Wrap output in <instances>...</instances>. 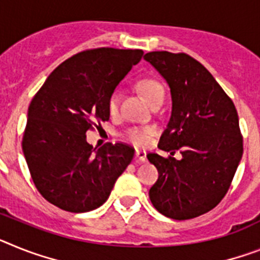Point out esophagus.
Masks as SVG:
<instances>
[{
	"mask_svg": "<svg viewBox=\"0 0 260 260\" xmlns=\"http://www.w3.org/2000/svg\"><path fill=\"white\" fill-rule=\"evenodd\" d=\"M135 157H136L137 161H140V162H145V161H147V152H145V150L137 149L136 152H135Z\"/></svg>",
	"mask_w": 260,
	"mask_h": 260,
	"instance_id": "34e87169",
	"label": "esophagus"
}]
</instances>
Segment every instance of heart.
<instances>
[{
	"mask_svg": "<svg viewBox=\"0 0 260 260\" xmlns=\"http://www.w3.org/2000/svg\"><path fill=\"white\" fill-rule=\"evenodd\" d=\"M139 88L145 96V99L149 102V104H153L156 100L165 96V91L160 83L154 79H144L139 83ZM120 104V92L113 91L108 98V110L111 113H116L119 110ZM153 134L152 128H131L126 131V140L134 143L135 145H145L149 141V137Z\"/></svg>",
	"mask_w": 260,
	"mask_h": 260,
	"instance_id": "b5f03b06",
	"label": "heart"
}]
</instances>
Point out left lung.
Wrapping results in <instances>:
<instances>
[{
	"instance_id": "obj_1",
	"label": "left lung",
	"mask_w": 260,
	"mask_h": 260,
	"mask_svg": "<svg viewBox=\"0 0 260 260\" xmlns=\"http://www.w3.org/2000/svg\"><path fill=\"white\" fill-rule=\"evenodd\" d=\"M171 88L172 113L158 148L182 158L148 153L158 171L149 198L172 219H190L214 209L243 154L239 119L233 100L208 70L186 54L152 51L144 55Z\"/></svg>"
}]
</instances>
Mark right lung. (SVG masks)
<instances>
[{
    "label": "right lung",
    "instance_id": "add662e5",
    "mask_svg": "<svg viewBox=\"0 0 260 260\" xmlns=\"http://www.w3.org/2000/svg\"><path fill=\"white\" fill-rule=\"evenodd\" d=\"M143 50H87L56 67L32 98L22 150L32 182L50 204L71 213L98 209L110 197L135 150L126 144L92 149L86 132L110 119L108 98Z\"/></svg>",
    "mask_w": 260,
    "mask_h": 260
}]
</instances>
